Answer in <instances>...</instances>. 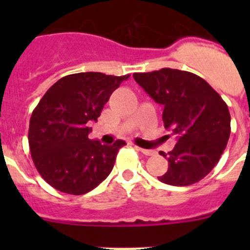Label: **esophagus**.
<instances>
[{
  "mask_svg": "<svg viewBox=\"0 0 250 250\" xmlns=\"http://www.w3.org/2000/svg\"><path fill=\"white\" fill-rule=\"evenodd\" d=\"M134 147L137 148L138 151H140V152H143L144 155H146V156H152L153 153H155V151H152V150H146V148H141V147H139V146H137V145H135Z\"/></svg>",
  "mask_w": 250,
  "mask_h": 250,
  "instance_id": "34e87169",
  "label": "esophagus"
}]
</instances>
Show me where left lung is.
Segmentation results:
<instances>
[{
  "instance_id": "8db88e82",
  "label": "left lung",
  "mask_w": 250,
  "mask_h": 250,
  "mask_svg": "<svg viewBox=\"0 0 250 250\" xmlns=\"http://www.w3.org/2000/svg\"><path fill=\"white\" fill-rule=\"evenodd\" d=\"M137 83L163 105L165 128L176 135L168 160V170L158 180L188 186L202 180L220 160L231 133V116L223 98L197 75L165 67L135 72Z\"/></svg>"
}]
</instances>
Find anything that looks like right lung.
Instances as JSON below:
<instances>
[{
    "label": "right lung",
    "instance_id": "obj_1",
    "mask_svg": "<svg viewBox=\"0 0 250 250\" xmlns=\"http://www.w3.org/2000/svg\"><path fill=\"white\" fill-rule=\"evenodd\" d=\"M130 75L102 72L67 75L54 83L32 111L29 146L40 175L64 193L83 195L107 178L125 141L102 145L90 140L89 121H97L110 95Z\"/></svg>",
    "mask_w": 250,
    "mask_h": 250
}]
</instances>
